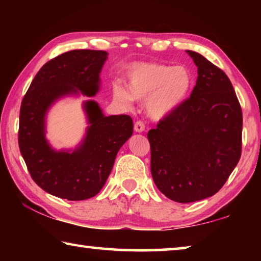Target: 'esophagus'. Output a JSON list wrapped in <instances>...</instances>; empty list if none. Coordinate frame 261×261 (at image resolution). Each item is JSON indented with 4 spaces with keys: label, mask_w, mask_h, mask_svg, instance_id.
Returning a JSON list of instances; mask_svg holds the SVG:
<instances>
[{
    "label": "esophagus",
    "mask_w": 261,
    "mask_h": 261,
    "mask_svg": "<svg viewBox=\"0 0 261 261\" xmlns=\"http://www.w3.org/2000/svg\"><path fill=\"white\" fill-rule=\"evenodd\" d=\"M135 131L138 132V134H140V132H144L145 131V124L143 122H136L135 123Z\"/></svg>",
    "instance_id": "obj_1"
}]
</instances>
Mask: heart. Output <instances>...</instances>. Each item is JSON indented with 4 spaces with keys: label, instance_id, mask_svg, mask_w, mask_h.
<instances>
[{
    "label": "heart",
    "instance_id": "b5f03b06",
    "mask_svg": "<svg viewBox=\"0 0 261 261\" xmlns=\"http://www.w3.org/2000/svg\"><path fill=\"white\" fill-rule=\"evenodd\" d=\"M192 84V74L184 65L136 63L126 71V88L114 85L113 94L125 105L134 100H146L148 116L154 121H161L184 103Z\"/></svg>",
    "mask_w": 261,
    "mask_h": 261
}]
</instances>
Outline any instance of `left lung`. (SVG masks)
<instances>
[{
    "instance_id": "obj_1",
    "label": "left lung",
    "mask_w": 261,
    "mask_h": 261,
    "mask_svg": "<svg viewBox=\"0 0 261 261\" xmlns=\"http://www.w3.org/2000/svg\"><path fill=\"white\" fill-rule=\"evenodd\" d=\"M198 68L191 96L148 131L151 173L169 199L187 204L213 196L242 152V109L230 81L204 56L187 50Z\"/></svg>"
}]
</instances>
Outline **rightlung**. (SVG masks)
<instances>
[{
  "label": "right lung",
  "mask_w": 261,
  "mask_h": 261,
  "mask_svg": "<svg viewBox=\"0 0 261 261\" xmlns=\"http://www.w3.org/2000/svg\"><path fill=\"white\" fill-rule=\"evenodd\" d=\"M108 53L78 49L43 65L21 101L18 144L31 177L42 190L68 200H85L100 192L123 144L134 132L129 115L105 116L94 100L83 102L87 127L74 148L57 149L46 138V118L67 96L96 95Z\"/></svg>",
  "instance_id": "obj_1"
}]
</instances>
